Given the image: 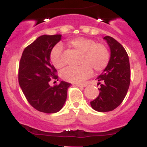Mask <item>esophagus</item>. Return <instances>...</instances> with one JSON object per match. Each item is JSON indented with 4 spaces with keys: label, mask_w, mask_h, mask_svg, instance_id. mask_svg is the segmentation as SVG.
<instances>
[{
    "label": "esophagus",
    "mask_w": 147,
    "mask_h": 147,
    "mask_svg": "<svg viewBox=\"0 0 147 147\" xmlns=\"http://www.w3.org/2000/svg\"><path fill=\"white\" fill-rule=\"evenodd\" d=\"M76 86H78V87H86V84H79V83H76L75 84Z\"/></svg>",
    "instance_id": "34e87169"
}]
</instances>
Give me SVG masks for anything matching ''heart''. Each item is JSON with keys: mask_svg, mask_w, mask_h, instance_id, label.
<instances>
[{"mask_svg": "<svg viewBox=\"0 0 147 147\" xmlns=\"http://www.w3.org/2000/svg\"><path fill=\"white\" fill-rule=\"evenodd\" d=\"M67 45L80 53L79 64L76 67H67L61 74V78L67 82L80 83L91 76L92 70L100 72L107 67L110 60L109 51L104 44L96 42L92 38L77 37L67 41ZM50 60L56 68L61 69L65 63L62 58V48L59 45L53 47Z\"/></svg>", "mask_w": 147, "mask_h": 147, "instance_id": "obj_1", "label": "heart"}]
</instances>
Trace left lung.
<instances>
[{
	"label": "left lung",
	"instance_id": "8db88e82",
	"mask_svg": "<svg viewBox=\"0 0 147 147\" xmlns=\"http://www.w3.org/2000/svg\"><path fill=\"white\" fill-rule=\"evenodd\" d=\"M111 50L107 67L97 77L100 94L91 102V107L100 112L111 111L120 106L124 100L130 84L129 59L126 50L111 36H105Z\"/></svg>",
	"mask_w": 147,
	"mask_h": 147
}]
</instances>
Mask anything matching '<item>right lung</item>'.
Wrapping results in <instances>:
<instances>
[{"label": "right lung", "mask_w": 147, "mask_h": 147, "mask_svg": "<svg viewBox=\"0 0 147 147\" xmlns=\"http://www.w3.org/2000/svg\"><path fill=\"white\" fill-rule=\"evenodd\" d=\"M61 35H44L24 50L18 67V82L25 97L32 107L41 112L52 114L63 107L71 84L58 81L57 71L50 61L51 50L61 40Z\"/></svg>", "instance_id": "add662e5"}]
</instances>
